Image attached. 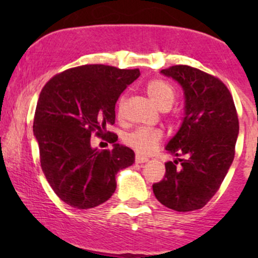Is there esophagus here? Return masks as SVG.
<instances>
[{"label": "esophagus", "instance_id": "1", "mask_svg": "<svg viewBox=\"0 0 258 258\" xmlns=\"http://www.w3.org/2000/svg\"><path fill=\"white\" fill-rule=\"evenodd\" d=\"M147 161H148L147 158H143V156H139V155L136 156V164H144V162Z\"/></svg>", "mask_w": 258, "mask_h": 258}]
</instances>
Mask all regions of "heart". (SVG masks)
<instances>
[{"label": "heart", "mask_w": 258, "mask_h": 258, "mask_svg": "<svg viewBox=\"0 0 258 258\" xmlns=\"http://www.w3.org/2000/svg\"><path fill=\"white\" fill-rule=\"evenodd\" d=\"M147 93L154 104L161 110H167L176 98L173 86L162 79H153L147 84ZM126 96L122 94L117 102V112L122 111ZM162 139V132L156 128H138L125 137V143L135 149L139 155H149L155 152Z\"/></svg>", "instance_id": "obj_1"}]
</instances>
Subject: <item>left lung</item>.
<instances>
[{
	"instance_id": "1",
	"label": "left lung",
	"mask_w": 258,
	"mask_h": 258,
	"mask_svg": "<svg viewBox=\"0 0 258 258\" xmlns=\"http://www.w3.org/2000/svg\"><path fill=\"white\" fill-rule=\"evenodd\" d=\"M184 91V119L166 150L164 179L153 184L162 205L178 212L204 207L220 189L235 154L239 120L232 94L220 79L188 65L161 70Z\"/></svg>"
}]
</instances>
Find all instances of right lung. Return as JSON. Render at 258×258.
<instances>
[{"mask_svg": "<svg viewBox=\"0 0 258 258\" xmlns=\"http://www.w3.org/2000/svg\"><path fill=\"white\" fill-rule=\"evenodd\" d=\"M139 75V69L87 64L57 74L41 91L34 117L41 167L68 205L84 210L105 203L116 173L135 162L133 150L115 143L117 136L106 126L115 123V104ZM93 133L114 148H92Z\"/></svg>", "mask_w": 258, "mask_h": 258, "instance_id": "obj_1", "label": "right lung"}]
</instances>
